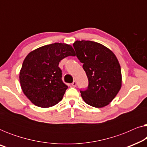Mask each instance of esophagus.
Masks as SVG:
<instances>
[{
    "label": "esophagus",
    "instance_id": "obj_1",
    "mask_svg": "<svg viewBox=\"0 0 147 147\" xmlns=\"http://www.w3.org/2000/svg\"><path fill=\"white\" fill-rule=\"evenodd\" d=\"M71 85H72V86H74V87H76V85H77V83H76V81H74L73 82H72Z\"/></svg>",
    "mask_w": 147,
    "mask_h": 147
}]
</instances>
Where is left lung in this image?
Here are the masks:
<instances>
[{"label": "left lung", "instance_id": "1", "mask_svg": "<svg viewBox=\"0 0 147 147\" xmlns=\"http://www.w3.org/2000/svg\"><path fill=\"white\" fill-rule=\"evenodd\" d=\"M73 45L89 82L88 89L80 91L82 98L93 107L106 106L122 86L121 68L117 57L97 42L82 40L74 42Z\"/></svg>", "mask_w": 147, "mask_h": 147}]
</instances>
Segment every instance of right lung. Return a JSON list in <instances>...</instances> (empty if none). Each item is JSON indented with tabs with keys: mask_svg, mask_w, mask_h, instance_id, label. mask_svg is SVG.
<instances>
[{
	"mask_svg": "<svg viewBox=\"0 0 147 147\" xmlns=\"http://www.w3.org/2000/svg\"><path fill=\"white\" fill-rule=\"evenodd\" d=\"M75 56L71 45L55 43L30 52L19 73L21 89L35 106L49 108L61 101L68 88L61 80L59 63L68 56Z\"/></svg>",
	"mask_w": 147,
	"mask_h": 147,
	"instance_id": "add662e5",
	"label": "right lung"
}]
</instances>
